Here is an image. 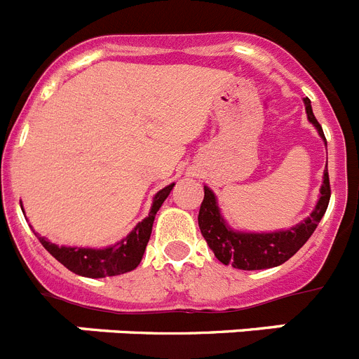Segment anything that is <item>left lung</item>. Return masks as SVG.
Listing matches in <instances>:
<instances>
[{
    "label": "left lung",
    "mask_w": 359,
    "mask_h": 359,
    "mask_svg": "<svg viewBox=\"0 0 359 359\" xmlns=\"http://www.w3.org/2000/svg\"><path fill=\"white\" fill-rule=\"evenodd\" d=\"M306 113L309 122L318 129L320 136H323L322 126L313 115L311 100L304 98ZM327 144V142H325ZM329 199H331V183H329V172H323V183L320 189V199L311 217L304 223L297 224L286 231H273V233H244V231H233L224 224L223 217L219 214L215 205V196L212 190L205 187V198H203L201 208H199L198 223L203 237L212 248L217 261L223 264H230L237 269H268L280 266L291 259L298 250L307 243L315 228L318 226L320 219L327 210Z\"/></svg>",
    "instance_id": "obj_1"
}]
</instances>
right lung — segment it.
<instances>
[{"label": "right lung", "instance_id": "obj_1", "mask_svg": "<svg viewBox=\"0 0 359 359\" xmlns=\"http://www.w3.org/2000/svg\"><path fill=\"white\" fill-rule=\"evenodd\" d=\"M174 183L165 187L154 196L152 208L149 212V217H145L142 223L136 224L135 230L129 233L118 244L104 250L93 248H66V246H57L50 243L44 237H39L41 244L48 250L50 255L55 257L57 261L61 262L65 268H68L73 273L82 275V277L100 278V277H115V275L128 273L131 269L140 264L142 257H144L145 246L149 243L152 231V223H154V215L160 210L161 203L167 199L170 194Z\"/></svg>", "mask_w": 359, "mask_h": 359}]
</instances>
